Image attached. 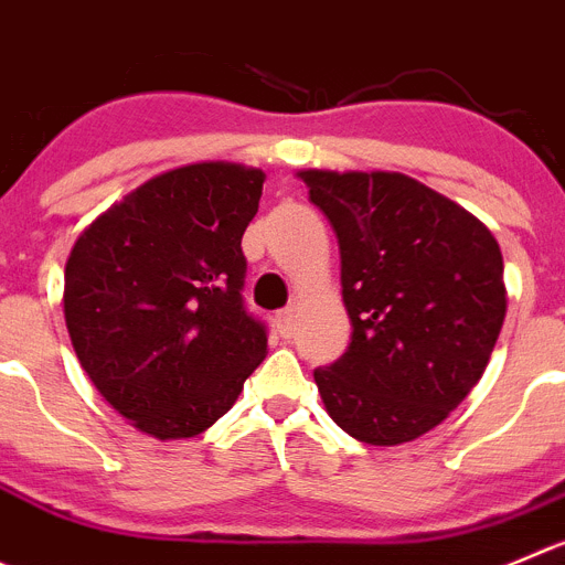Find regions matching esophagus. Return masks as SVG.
<instances>
[{"label":"esophagus","instance_id":"obj_1","mask_svg":"<svg viewBox=\"0 0 565 565\" xmlns=\"http://www.w3.org/2000/svg\"><path fill=\"white\" fill-rule=\"evenodd\" d=\"M274 321H277L279 335H282V338H291V335H294V324H297V310H294V308L279 310V313L274 316Z\"/></svg>","mask_w":565,"mask_h":565}]
</instances>
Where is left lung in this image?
<instances>
[{
    "label": "left lung",
    "instance_id": "left-lung-1",
    "mask_svg": "<svg viewBox=\"0 0 565 565\" xmlns=\"http://www.w3.org/2000/svg\"><path fill=\"white\" fill-rule=\"evenodd\" d=\"M341 249L347 352L313 377L332 422L372 447L438 427L488 366L504 310L497 238L396 171H302Z\"/></svg>",
    "mask_w": 565,
    "mask_h": 565
}]
</instances>
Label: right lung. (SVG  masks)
<instances>
[{
    "label": "right lung",
    "mask_w": 565,
    "mask_h": 565,
    "mask_svg": "<svg viewBox=\"0 0 565 565\" xmlns=\"http://www.w3.org/2000/svg\"><path fill=\"white\" fill-rule=\"evenodd\" d=\"M263 180L233 163L166 171L102 213L68 255L74 352L141 433H205L266 358V321L244 302L241 249Z\"/></svg>",
    "instance_id": "1"
}]
</instances>
